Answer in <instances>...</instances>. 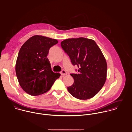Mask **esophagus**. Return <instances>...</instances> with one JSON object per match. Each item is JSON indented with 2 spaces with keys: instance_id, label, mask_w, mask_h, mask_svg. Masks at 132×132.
<instances>
[{
  "instance_id": "obj_1",
  "label": "esophagus",
  "mask_w": 132,
  "mask_h": 132,
  "mask_svg": "<svg viewBox=\"0 0 132 132\" xmlns=\"http://www.w3.org/2000/svg\"><path fill=\"white\" fill-rule=\"evenodd\" d=\"M60 74H61V75L62 76L67 75L66 71H65V70H62L61 71Z\"/></svg>"
}]
</instances>
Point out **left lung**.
<instances>
[{
  "label": "left lung",
  "mask_w": 132,
  "mask_h": 132,
  "mask_svg": "<svg viewBox=\"0 0 132 132\" xmlns=\"http://www.w3.org/2000/svg\"><path fill=\"white\" fill-rule=\"evenodd\" d=\"M61 46L72 64L78 68L77 74H70L74 82L68 87V92L80 100L94 97L106 80L107 64L101 49L94 40L85 38L66 39Z\"/></svg>",
  "instance_id": "left-lung-1"
}]
</instances>
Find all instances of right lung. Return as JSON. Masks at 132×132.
I'll list each match as a JSON object with an SVG mask.
<instances>
[{
    "label": "right lung",
    "mask_w": 132,
    "mask_h": 132,
    "mask_svg": "<svg viewBox=\"0 0 132 132\" xmlns=\"http://www.w3.org/2000/svg\"><path fill=\"white\" fill-rule=\"evenodd\" d=\"M57 43L55 39L36 35L20 48L16 73L20 85L28 94L36 96L47 92L60 76L52 71L47 57L50 48Z\"/></svg>",
    "instance_id": "obj_1"
}]
</instances>
